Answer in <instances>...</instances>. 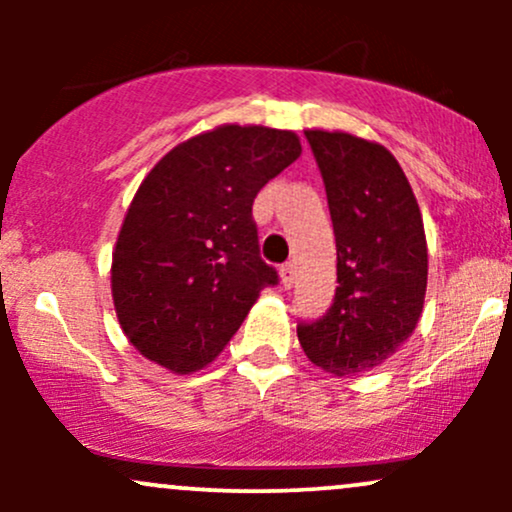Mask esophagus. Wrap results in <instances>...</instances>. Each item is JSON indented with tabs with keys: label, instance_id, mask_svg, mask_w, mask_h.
I'll use <instances>...</instances> for the list:
<instances>
[{
	"label": "esophagus",
	"instance_id": "34e87169",
	"mask_svg": "<svg viewBox=\"0 0 512 512\" xmlns=\"http://www.w3.org/2000/svg\"><path fill=\"white\" fill-rule=\"evenodd\" d=\"M281 274V284H284V289H291L293 284H296V264L293 262H286L284 267L279 269Z\"/></svg>",
	"mask_w": 512,
	"mask_h": 512
}]
</instances>
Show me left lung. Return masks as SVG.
Returning <instances> with one entry per match:
<instances>
[{"mask_svg": "<svg viewBox=\"0 0 512 512\" xmlns=\"http://www.w3.org/2000/svg\"><path fill=\"white\" fill-rule=\"evenodd\" d=\"M337 240V291L325 315L298 325L305 356L332 375L390 358L424 310L428 250L414 192L385 146L305 129Z\"/></svg>", "mask_w": 512, "mask_h": 512, "instance_id": "obj_1", "label": "left lung"}]
</instances>
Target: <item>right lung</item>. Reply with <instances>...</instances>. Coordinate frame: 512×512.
<instances>
[{
  "instance_id": "1",
  "label": "right lung",
  "mask_w": 512,
  "mask_h": 512,
  "mask_svg": "<svg viewBox=\"0 0 512 512\" xmlns=\"http://www.w3.org/2000/svg\"><path fill=\"white\" fill-rule=\"evenodd\" d=\"M301 156L291 129L221 125L168 151L129 204L113 252V303L139 354L192 373L221 354L260 291L252 202Z\"/></svg>"
}]
</instances>
